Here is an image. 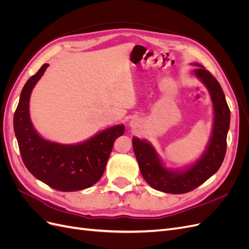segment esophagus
<instances>
[{
  "label": "esophagus",
  "instance_id": "obj_1",
  "mask_svg": "<svg viewBox=\"0 0 249 249\" xmlns=\"http://www.w3.org/2000/svg\"><path fill=\"white\" fill-rule=\"evenodd\" d=\"M134 124H135V122H131V125H132V126H133V125H134Z\"/></svg>",
  "mask_w": 249,
  "mask_h": 249
}]
</instances>
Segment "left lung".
<instances>
[{"instance_id": "8db88e82", "label": "left lung", "mask_w": 249, "mask_h": 249, "mask_svg": "<svg viewBox=\"0 0 249 249\" xmlns=\"http://www.w3.org/2000/svg\"><path fill=\"white\" fill-rule=\"evenodd\" d=\"M196 77L209 89L214 105V127L208 149L192 167L182 172H172L161 164L153 146L144 140L133 137V149L142 177L154 189L165 193L183 194L190 192L206 182L220 168L227 153V136L231 112L223 90L209 71L196 64Z\"/></svg>"}]
</instances>
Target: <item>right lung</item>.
<instances>
[{"label": "right lung", "instance_id": "right-lung-1", "mask_svg": "<svg viewBox=\"0 0 249 249\" xmlns=\"http://www.w3.org/2000/svg\"><path fill=\"white\" fill-rule=\"evenodd\" d=\"M49 64H43L21 90L13 126L20 156L28 170L44 184L59 191H78L91 187L106 168L114 141L124 132L119 124L77 145H62L42 139L33 129L29 101Z\"/></svg>", "mask_w": 249, "mask_h": 249}]
</instances>
